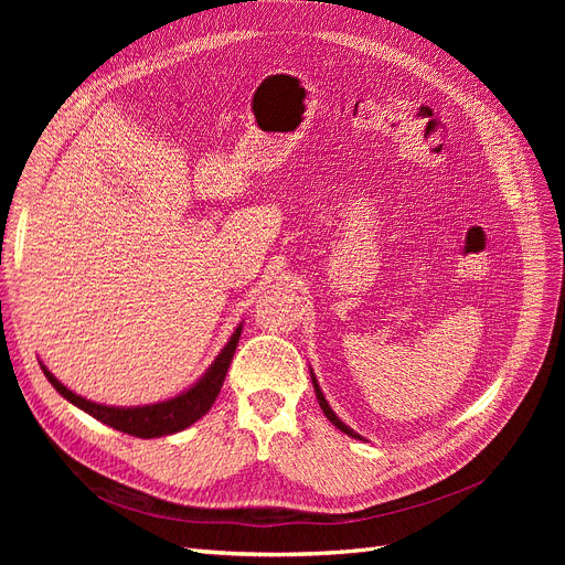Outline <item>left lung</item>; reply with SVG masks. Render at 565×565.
Wrapping results in <instances>:
<instances>
[{"label": "left lung", "instance_id": "obj_1", "mask_svg": "<svg viewBox=\"0 0 565 565\" xmlns=\"http://www.w3.org/2000/svg\"><path fill=\"white\" fill-rule=\"evenodd\" d=\"M311 382H313V390H316V398H318V403H320V409L324 412V417H328L341 433H345L348 437H354V439H362L358 433H354L352 428H348L339 417H337V414H334V409L330 407V403L328 401H324V396H322V392H320V384H318V380H316V375H313V371H311Z\"/></svg>", "mask_w": 565, "mask_h": 565}]
</instances>
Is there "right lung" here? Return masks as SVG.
I'll list each match as a JSON object with an SVG mask.
<instances>
[{
    "label": "right lung",
    "instance_id": "add662e5",
    "mask_svg": "<svg viewBox=\"0 0 565 565\" xmlns=\"http://www.w3.org/2000/svg\"><path fill=\"white\" fill-rule=\"evenodd\" d=\"M241 332H243V324H237L228 343L222 348V352L211 364V369H207L201 375V380L194 382L188 392L178 394L169 401H162V403H153V405L114 407V405H100L94 401H86V398L77 396L75 392H71L68 387H64V384L58 382L43 364H41V369L58 394H62L66 401H71L73 405H77L79 409H84L86 414H92L94 419L111 426L114 430L151 439V437H162V435H173V433L185 430L188 426L199 422L203 414L213 407V403L222 390V384H224L228 364H231L233 352L237 348V341H241Z\"/></svg>",
    "mask_w": 565,
    "mask_h": 565
}]
</instances>
